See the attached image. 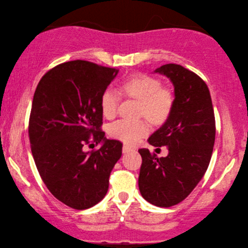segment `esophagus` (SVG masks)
Masks as SVG:
<instances>
[{"instance_id":"esophagus-1","label":"esophagus","mask_w":248,"mask_h":248,"mask_svg":"<svg viewBox=\"0 0 248 248\" xmlns=\"http://www.w3.org/2000/svg\"><path fill=\"white\" fill-rule=\"evenodd\" d=\"M132 151H133V149L130 148V146H128V145L123 146V152L124 153H129V152H132Z\"/></svg>"}]
</instances>
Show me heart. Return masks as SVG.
Here are the masks:
<instances>
[{
	"mask_svg": "<svg viewBox=\"0 0 248 248\" xmlns=\"http://www.w3.org/2000/svg\"><path fill=\"white\" fill-rule=\"evenodd\" d=\"M124 95L141 102L140 114L155 124H163L169 118L174 106V94L170 90L162 87L159 79L146 74H137L129 78L121 85ZM120 100L118 92L112 87L103 91L99 98L100 110L104 117L114 118ZM110 137L125 144H136L149 132V124L145 120H117L108 128Z\"/></svg>",
	"mask_w": 248,
	"mask_h": 248,
	"instance_id": "heart-1",
	"label": "heart"
}]
</instances>
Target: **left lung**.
<instances>
[{"label":"left lung","instance_id":"obj_1","mask_svg":"<svg viewBox=\"0 0 248 248\" xmlns=\"http://www.w3.org/2000/svg\"><path fill=\"white\" fill-rule=\"evenodd\" d=\"M155 73L166 75L174 85L175 100L169 118L149 138L153 146L166 145L169 155L157 157L140 149L139 189L157 207L182 202L207 170L216 140V119L207 84L179 64H165Z\"/></svg>","mask_w":248,"mask_h":248}]
</instances>
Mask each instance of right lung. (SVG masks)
<instances>
[{
	"label": "right lung",
	"instance_id": "right-lung-1",
	"mask_svg": "<svg viewBox=\"0 0 248 248\" xmlns=\"http://www.w3.org/2000/svg\"><path fill=\"white\" fill-rule=\"evenodd\" d=\"M119 70L74 60L46 73L33 94L28 136L33 161L49 191L77 210L93 207L107 194L109 176L123 143L102 130L99 98ZM103 143L84 153V145Z\"/></svg>",
	"mask_w": 248,
	"mask_h": 248
}]
</instances>
